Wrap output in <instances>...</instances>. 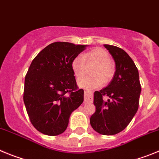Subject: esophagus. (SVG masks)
Wrapping results in <instances>:
<instances>
[{
	"mask_svg": "<svg viewBox=\"0 0 159 159\" xmlns=\"http://www.w3.org/2000/svg\"><path fill=\"white\" fill-rule=\"evenodd\" d=\"M85 95H84V103H91L93 101L92 93L88 89L84 90Z\"/></svg>",
	"mask_w": 159,
	"mask_h": 159,
	"instance_id": "1",
	"label": "esophagus"
}]
</instances>
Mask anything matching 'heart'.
Masks as SVG:
<instances>
[{
    "instance_id": "b5f03b06",
    "label": "heart",
    "mask_w": 159,
    "mask_h": 159,
    "mask_svg": "<svg viewBox=\"0 0 159 159\" xmlns=\"http://www.w3.org/2000/svg\"><path fill=\"white\" fill-rule=\"evenodd\" d=\"M97 63L92 73L95 76H82L78 79V85L85 88H93L100 85L102 81L108 82L112 78L115 68L110 61L109 54L102 48H95L85 53L81 56H78L73 60L72 69L77 77L85 74L87 71V64Z\"/></svg>"
}]
</instances>
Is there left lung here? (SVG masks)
I'll return each mask as SVG.
<instances>
[{
    "mask_svg": "<svg viewBox=\"0 0 159 159\" xmlns=\"http://www.w3.org/2000/svg\"><path fill=\"white\" fill-rule=\"evenodd\" d=\"M116 62L114 77L106 88L94 93L96 111L90 124L97 132L112 135L129 124L139 108L141 85L139 71L131 57L123 49L104 44ZM108 95L107 102L102 97Z\"/></svg>",
    "mask_w": 159,
    "mask_h": 159,
    "instance_id": "1",
    "label": "left lung"
}]
</instances>
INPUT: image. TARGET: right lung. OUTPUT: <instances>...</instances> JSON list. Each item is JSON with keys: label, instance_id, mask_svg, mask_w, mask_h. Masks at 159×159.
Instances as JSON below:
<instances>
[{"label": "right lung", "instance_id": "obj_1", "mask_svg": "<svg viewBox=\"0 0 159 159\" xmlns=\"http://www.w3.org/2000/svg\"><path fill=\"white\" fill-rule=\"evenodd\" d=\"M86 45L55 42L32 60L24 81V102L30 121L44 135L55 136L66 129L70 114L84 101L72 62Z\"/></svg>", "mask_w": 159, "mask_h": 159}]
</instances>
